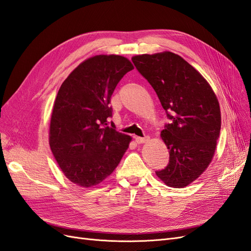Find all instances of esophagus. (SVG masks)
<instances>
[{"label": "esophagus", "instance_id": "obj_1", "mask_svg": "<svg viewBox=\"0 0 251 251\" xmlns=\"http://www.w3.org/2000/svg\"><path fill=\"white\" fill-rule=\"evenodd\" d=\"M149 140H150V137H148V136H146V137H135V141L138 144L147 143Z\"/></svg>", "mask_w": 251, "mask_h": 251}]
</instances>
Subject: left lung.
Segmentation results:
<instances>
[{
    "label": "left lung",
    "mask_w": 251,
    "mask_h": 251,
    "mask_svg": "<svg viewBox=\"0 0 251 251\" xmlns=\"http://www.w3.org/2000/svg\"><path fill=\"white\" fill-rule=\"evenodd\" d=\"M153 87L171 123L161 132L170 163L157 177L180 188L198 179L212 160L221 130V110L210 85L200 72L170 51L132 57Z\"/></svg>",
    "instance_id": "1"
}]
</instances>
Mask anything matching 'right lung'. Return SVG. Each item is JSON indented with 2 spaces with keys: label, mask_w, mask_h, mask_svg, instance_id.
I'll return each mask as SVG.
<instances>
[{
  "label": "right lung",
  "mask_w": 251,
  "mask_h": 251,
  "mask_svg": "<svg viewBox=\"0 0 251 251\" xmlns=\"http://www.w3.org/2000/svg\"><path fill=\"white\" fill-rule=\"evenodd\" d=\"M134 69L126 57L100 54L83 60L60 86L52 109L49 144L65 176L81 187L100 184L119 164L132 137L108 119L117 83Z\"/></svg>",
  "instance_id": "add662e5"
}]
</instances>
